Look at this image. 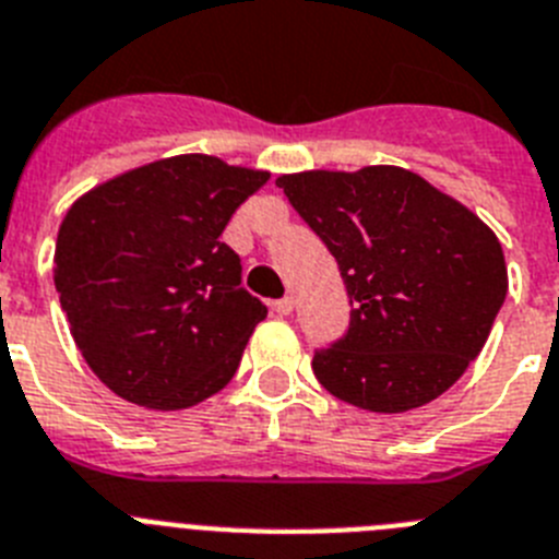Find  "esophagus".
<instances>
[{
	"label": "esophagus",
	"mask_w": 559,
	"mask_h": 559,
	"mask_svg": "<svg viewBox=\"0 0 559 559\" xmlns=\"http://www.w3.org/2000/svg\"><path fill=\"white\" fill-rule=\"evenodd\" d=\"M293 307H295L293 298H281V300H275V304H273V309L278 314H289V312H293Z\"/></svg>",
	"instance_id": "esophagus-1"
}]
</instances>
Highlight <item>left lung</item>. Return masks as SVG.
<instances>
[{
  "mask_svg": "<svg viewBox=\"0 0 559 559\" xmlns=\"http://www.w3.org/2000/svg\"><path fill=\"white\" fill-rule=\"evenodd\" d=\"M275 186L329 247L354 307L348 332L314 352L320 385L373 414L444 394L507 298L498 236L400 165L281 174Z\"/></svg>",
  "mask_w": 559,
  "mask_h": 559,
  "instance_id": "left-lung-1",
  "label": "left lung"
}]
</instances>
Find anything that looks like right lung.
Returning a JSON list of instances; mask_svg holds the SVG:
<instances>
[{
	"label": "right lung",
	"instance_id": "right-lung-1",
	"mask_svg": "<svg viewBox=\"0 0 559 559\" xmlns=\"http://www.w3.org/2000/svg\"><path fill=\"white\" fill-rule=\"evenodd\" d=\"M270 171L177 154L106 179L58 227L52 278L75 346L109 391L152 411L227 385L266 307L219 239Z\"/></svg>",
	"mask_w": 559,
	"mask_h": 559
}]
</instances>
